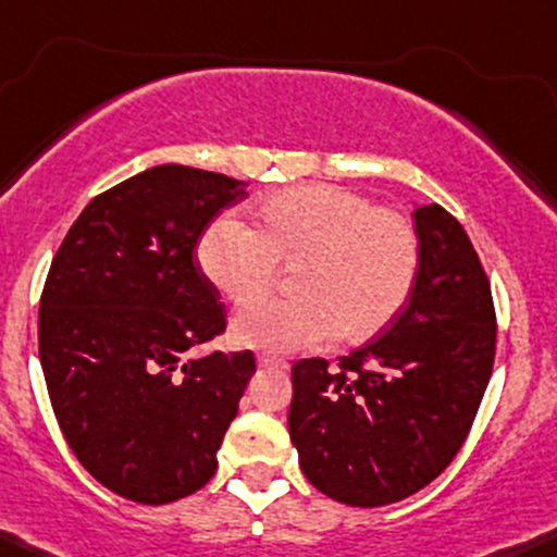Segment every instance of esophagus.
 Listing matches in <instances>:
<instances>
[{"instance_id":"1","label":"esophagus","mask_w":557,"mask_h":557,"mask_svg":"<svg viewBox=\"0 0 557 557\" xmlns=\"http://www.w3.org/2000/svg\"><path fill=\"white\" fill-rule=\"evenodd\" d=\"M257 364H260V367H268V370H289V364H286L284 359L268 357V354H262V357L257 359Z\"/></svg>"}]
</instances>
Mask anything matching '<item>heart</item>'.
<instances>
[{"instance_id": "heart-1", "label": "heart", "mask_w": 557, "mask_h": 557, "mask_svg": "<svg viewBox=\"0 0 557 557\" xmlns=\"http://www.w3.org/2000/svg\"><path fill=\"white\" fill-rule=\"evenodd\" d=\"M200 273L233 308H249L292 268L295 297L240 313V346L302 351L335 335L364 343L403 313L421 268V238L403 211L337 185H297L255 206V231L220 216L195 249Z\"/></svg>"}]
</instances>
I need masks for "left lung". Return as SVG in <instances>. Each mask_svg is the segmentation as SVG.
I'll return each mask as SVG.
<instances>
[{
    "instance_id": "8db88e82",
    "label": "left lung",
    "mask_w": 557,
    "mask_h": 557,
    "mask_svg": "<svg viewBox=\"0 0 557 557\" xmlns=\"http://www.w3.org/2000/svg\"><path fill=\"white\" fill-rule=\"evenodd\" d=\"M416 286L394 324L341 357L292 367L289 437L313 488L348 507L403 502L456 458L496 357L491 284L472 240L440 203L412 211Z\"/></svg>"
}]
</instances>
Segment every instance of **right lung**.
<instances>
[{"label": "right lung", "instance_id": "obj_1", "mask_svg": "<svg viewBox=\"0 0 557 557\" xmlns=\"http://www.w3.org/2000/svg\"><path fill=\"white\" fill-rule=\"evenodd\" d=\"M246 182L154 165L96 195L39 300V362L77 461L117 496L169 504L203 488L255 375V354L190 348L225 332L195 244Z\"/></svg>", "mask_w": 557, "mask_h": 557}]
</instances>
